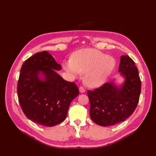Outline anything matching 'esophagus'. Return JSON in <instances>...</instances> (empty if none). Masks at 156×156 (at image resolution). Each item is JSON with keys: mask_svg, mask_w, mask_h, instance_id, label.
Segmentation results:
<instances>
[{"mask_svg": "<svg viewBox=\"0 0 156 156\" xmlns=\"http://www.w3.org/2000/svg\"><path fill=\"white\" fill-rule=\"evenodd\" d=\"M79 92L81 93H84V92H85V90H84V88L83 87H79Z\"/></svg>", "mask_w": 156, "mask_h": 156, "instance_id": "obj_1", "label": "esophagus"}]
</instances>
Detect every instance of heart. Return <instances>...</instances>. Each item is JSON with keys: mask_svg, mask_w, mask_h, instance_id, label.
I'll return each mask as SVG.
<instances>
[{"mask_svg": "<svg viewBox=\"0 0 156 156\" xmlns=\"http://www.w3.org/2000/svg\"><path fill=\"white\" fill-rule=\"evenodd\" d=\"M115 66V59L94 49H84L75 52L72 60L65 64V69L73 77L84 74V83L97 87L104 84Z\"/></svg>", "mask_w": 156, "mask_h": 156, "instance_id": "obj_1", "label": "heart"}]
</instances>
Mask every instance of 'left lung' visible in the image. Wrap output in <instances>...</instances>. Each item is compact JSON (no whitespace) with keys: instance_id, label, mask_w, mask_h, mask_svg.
I'll use <instances>...</instances> for the list:
<instances>
[{"instance_id":"obj_1","label":"left lung","mask_w":156,"mask_h":156,"mask_svg":"<svg viewBox=\"0 0 156 156\" xmlns=\"http://www.w3.org/2000/svg\"><path fill=\"white\" fill-rule=\"evenodd\" d=\"M119 72L125 78L121 87L106 83L94 90H88L92 120L101 126H109L129 117L137 106L141 82L138 69L129 56L120 57Z\"/></svg>"}]
</instances>
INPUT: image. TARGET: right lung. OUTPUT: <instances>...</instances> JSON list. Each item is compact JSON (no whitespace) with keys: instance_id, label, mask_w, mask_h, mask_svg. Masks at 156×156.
Instances as JSON below:
<instances>
[{"instance_id":"obj_1","label":"right lung","mask_w":156,"mask_h":156,"mask_svg":"<svg viewBox=\"0 0 156 156\" xmlns=\"http://www.w3.org/2000/svg\"><path fill=\"white\" fill-rule=\"evenodd\" d=\"M62 69L47 51L37 53L23 64L17 83L18 100L28 119L52 127L63 122L69 105L79 95L75 83L56 73ZM41 74L44 79L41 80Z\"/></svg>"}]
</instances>
